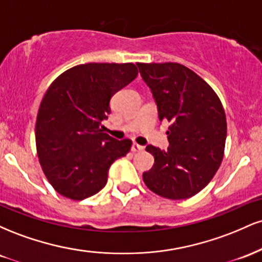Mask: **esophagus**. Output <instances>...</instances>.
<instances>
[{"label": "esophagus", "mask_w": 262, "mask_h": 262, "mask_svg": "<svg viewBox=\"0 0 262 262\" xmlns=\"http://www.w3.org/2000/svg\"><path fill=\"white\" fill-rule=\"evenodd\" d=\"M143 150H144V146L139 145V144L134 143L133 145H132V151L133 152H139V151H143Z\"/></svg>", "instance_id": "esophagus-1"}]
</instances>
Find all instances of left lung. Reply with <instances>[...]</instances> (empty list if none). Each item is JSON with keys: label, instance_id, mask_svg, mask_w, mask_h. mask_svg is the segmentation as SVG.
I'll use <instances>...</instances> for the list:
<instances>
[{"label": "left lung", "instance_id": "8db88e82", "mask_svg": "<svg viewBox=\"0 0 262 262\" xmlns=\"http://www.w3.org/2000/svg\"><path fill=\"white\" fill-rule=\"evenodd\" d=\"M140 75L158 103L159 121L170 123V146L152 145L154 165L143 173L150 191L169 200H185L202 191L224 156L227 118L218 95L202 77L179 62H138Z\"/></svg>", "mask_w": 262, "mask_h": 262}]
</instances>
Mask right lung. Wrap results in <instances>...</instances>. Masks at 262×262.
Instances as JSON below:
<instances>
[{
    "label": "right lung",
    "mask_w": 262,
    "mask_h": 262,
    "mask_svg": "<svg viewBox=\"0 0 262 262\" xmlns=\"http://www.w3.org/2000/svg\"><path fill=\"white\" fill-rule=\"evenodd\" d=\"M138 75L132 62H89L59 75L45 92L35 123L43 172L58 193L82 201L107 183L110 166L125 156L130 139L104 133L110 101Z\"/></svg>",
    "instance_id": "add662e5"
}]
</instances>
